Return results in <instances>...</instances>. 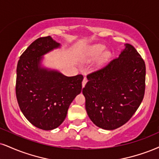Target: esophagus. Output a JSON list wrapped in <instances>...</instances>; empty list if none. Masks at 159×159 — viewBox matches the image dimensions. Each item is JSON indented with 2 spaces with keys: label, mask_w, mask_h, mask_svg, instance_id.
Returning <instances> with one entry per match:
<instances>
[{
  "label": "esophagus",
  "mask_w": 159,
  "mask_h": 159,
  "mask_svg": "<svg viewBox=\"0 0 159 159\" xmlns=\"http://www.w3.org/2000/svg\"><path fill=\"white\" fill-rule=\"evenodd\" d=\"M87 78H84L83 81H82V87H84V86H85L86 84H87Z\"/></svg>",
  "instance_id": "34e87169"
}]
</instances>
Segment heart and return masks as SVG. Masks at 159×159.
<instances>
[{
    "mask_svg": "<svg viewBox=\"0 0 159 159\" xmlns=\"http://www.w3.org/2000/svg\"><path fill=\"white\" fill-rule=\"evenodd\" d=\"M104 46H101V45L94 46V47H91V48L89 49L88 55H89V56L90 57V58H95V57H97L98 55H100L101 52L104 50ZM109 56H110V54H109L108 52L104 53L101 58L100 63L104 62V61L109 58Z\"/></svg>",
    "mask_w": 159,
    "mask_h": 159,
    "instance_id": "1",
    "label": "heart"
}]
</instances>
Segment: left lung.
I'll return each instance as SVG.
<instances>
[{
	"label": "left lung",
	"mask_w": 159,
	"mask_h": 159,
	"mask_svg": "<svg viewBox=\"0 0 159 159\" xmlns=\"http://www.w3.org/2000/svg\"><path fill=\"white\" fill-rule=\"evenodd\" d=\"M124 46L118 58L88 75L82 90L89 118L97 127L107 130L127 123L144 95V61L133 46Z\"/></svg>",
	"instance_id": "obj_1"
}]
</instances>
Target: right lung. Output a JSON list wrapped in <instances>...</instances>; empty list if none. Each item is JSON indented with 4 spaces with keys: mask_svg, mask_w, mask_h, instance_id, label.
<instances>
[{
    "mask_svg": "<svg viewBox=\"0 0 159 159\" xmlns=\"http://www.w3.org/2000/svg\"><path fill=\"white\" fill-rule=\"evenodd\" d=\"M61 43L50 36L39 38L20 55L15 93L26 119L43 130L55 129L66 118L69 107L82 89L83 75L67 76L42 66L43 56Z\"/></svg>",
    "mask_w": 159,
    "mask_h": 159,
    "instance_id": "1",
    "label": "right lung"
}]
</instances>
